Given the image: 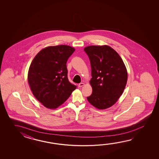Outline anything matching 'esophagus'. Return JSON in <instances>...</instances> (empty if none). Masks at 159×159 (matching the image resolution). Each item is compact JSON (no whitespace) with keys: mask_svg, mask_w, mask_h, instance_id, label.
<instances>
[{"mask_svg":"<svg viewBox=\"0 0 159 159\" xmlns=\"http://www.w3.org/2000/svg\"><path fill=\"white\" fill-rule=\"evenodd\" d=\"M84 83H83V82H82V83H80V84H78V87H79V88H81V87L84 86Z\"/></svg>","mask_w":159,"mask_h":159,"instance_id":"1","label":"esophagus"}]
</instances>
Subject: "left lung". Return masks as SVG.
Returning a JSON list of instances; mask_svg holds the SVG:
<instances>
[{"mask_svg":"<svg viewBox=\"0 0 159 159\" xmlns=\"http://www.w3.org/2000/svg\"><path fill=\"white\" fill-rule=\"evenodd\" d=\"M90 61L93 89L89 102L104 110L118 101L125 89L128 73L122 58L108 45H91L84 48Z\"/></svg>","mask_w":159,"mask_h":159,"instance_id":"obj_1","label":"left lung"}]
</instances>
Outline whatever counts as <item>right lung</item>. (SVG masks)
Masks as SVG:
<instances>
[{"label": "right lung", "mask_w": 159, "mask_h": 159, "mask_svg": "<svg viewBox=\"0 0 159 159\" xmlns=\"http://www.w3.org/2000/svg\"><path fill=\"white\" fill-rule=\"evenodd\" d=\"M75 49L66 45L41 50L32 61L28 82L34 97L45 107L56 109L77 88L68 80L66 62Z\"/></svg>", "instance_id": "add662e5"}]
</instances>
